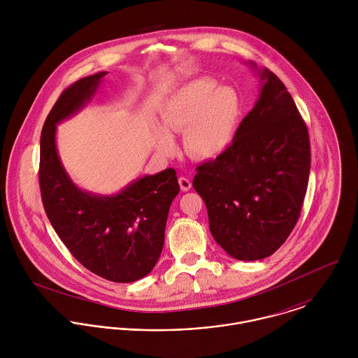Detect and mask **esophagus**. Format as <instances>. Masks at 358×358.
<instances>
[{"label": "esophagus", "instance_id": "1", "mask_svg": "<svg viewBox=\"0 0 358 358\" xmlns=\"http://www.w3.org/2000/svg\"><path fill=\"white\" fill-rule=\"evenodd\" d=\"M179 185L183 192H189L192 189V182L187 178H183V176L179 178Z\"/></svg>", "mask_w": 358, "mask_h": 358}]
</instances>
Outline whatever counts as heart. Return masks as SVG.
<instances>
[{"label": "heart", "instance_id": "1", "mask_svg": "<svg viewBox=\"0 0 358 358\" xmlns=\"http://www.w3.org/2000/svg\"><path fill=\"white\" fill-rule=\"evenodd\" d=\"M241 111L243 101L234 87H217L213 80L200 78L172 95L161 111V121L168 132H183V149L187 155L209 159L230 146ZM168 132L157 134V146L165 154L175 150V142Z\"/></svg>", "mask_w": 358, "mask_h": 358}]
</instances>
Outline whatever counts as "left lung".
<instances>
[{"label": "left lung", "mask_w": 358, "mask_h": 358, "mask_svg": "<svg viewBox=\"0 0 358 358\" xmlns=\"http://www.w3.org/2000/svg\"><path fill=\"white\" fill-rule=\"evenodd\" d=\"M259 76L260 96L231 145L199 165L193 179L215 241L238 260L267 257L285 243L301 216L311 161L291 94L268 69Z\"/></svg>", "instance_id": "8db88e82"}]
</instances>
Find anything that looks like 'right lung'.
I'll use <instances>...</instances> for the list:
<instances>
[{
  "label": "right lung",
  "mask_w": 358,
  "mask_h": 358,
  "mask_svg": "<svg viewBox=\"0 0 358 358\" xmlns=\"http://www.w3.org/2000/svg\"><path fill=\"white\" fill-rule=\"evenodd\" d=\"M107 71L78 80L62 92L41 132L38 180L45 213L59 238L84 267L114 282H132L161 255L169 206L179 193L168 168L134 180L115 196L78 189L56 150V124L90 102Z\"/></svg>",
  "instance_id": "1"
}]
</instances>
